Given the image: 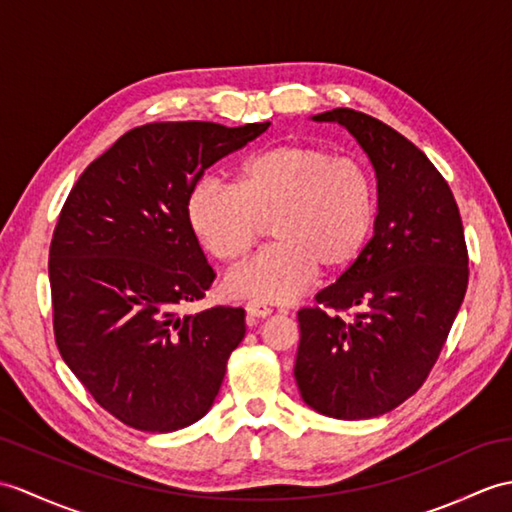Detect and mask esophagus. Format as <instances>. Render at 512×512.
Segmentation results:
<instances>
[{
  "mask_svg": "<svg viewBox=\"0 0 512 512\" xmlns=\"http://www.w3.org/2000/svg\"><path fill=\"white\" fill-rule=\"evenodd\" d=\"M246 314L251 320H264L272 314V310L268 305H261V303H248L246 305Z\"/></svg>",
  "mask_w": 512,
  "mask_h": 512,
  "instance_id": "esophagus-1",
  "label": "esophagus"
}]
</instances>
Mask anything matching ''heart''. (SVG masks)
I'll return each instance as SVG.
<instances>
[{
	"label": "heart",
	"instance_id": "1",
	"mask_svg": "<svg viewBox=\"0 0 512 512\" xmlns=\"http://www.w3.org/2000/svg\"><path fill=\"white\" fill-rule=\"evenodd\" d=\"M185 218L196 240L224 264H240L261 222H268L275 242L231 272L224 288L251 303H290L318 266L340 272L364 251L375 222V187L351 157L277 144L253 152L235 185L200 178L187 194Z\"/></svg>",
	"mask_w": 512,
	"mask_h": 512
}]
</instances>
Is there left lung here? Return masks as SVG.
Wrapping results in <instances>:
<instances>
[{"instance_id":"obj_1","label":"left lung","mask_w":512,"mask_h":512,"mask_svg":"<svg viewBox=\"0 0 512 512\" xmlns=\"http://www.w3.org/2000/svg\"><path fill=\"white\" fill-rule=\"evenodd\" d=\"M312 120L358 139L377 176V216L349 270L299 310L294 379L325 417L373 419L412 397L438 360L467 292L465 231L441 172L395 128L353 109Z\"/></svg>"}]
</instances>
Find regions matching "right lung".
I'll list each match as a JSON object with an SVG mask.
<instances>
[{
	"label": "right lung",
	"instance_id": "add662e5",
	"mask_svg": "<svg viewBox=\"0 0 512 512\" xmlns=\"http://www.w3.org/2000/svg\"><path fill=\"white\" fill-rule=\"evenodd\" d=\"M270 122H154L128 130L80 174L50 246L54 336L65 364L115 419L174 432L205 417L242 307L178 316L211 288L185 200L207 168Z\"/></svg>",
	"mask_w": 512,
	"mask_h": 512
}]
</instances>
